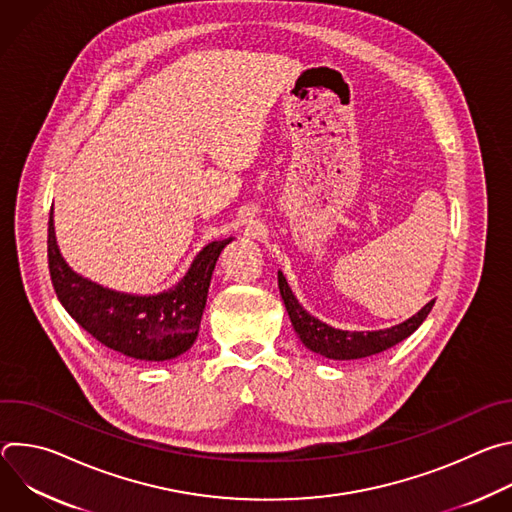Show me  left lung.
<instances>
[{
    "label": "left lung",
    "instance_id": "left-lung-1",
    "mask_svg": "<svg viewBox=\"0 0 512 512\" xmlns=\"http://www.w3.org/2000/svg\"><path fill=\"white\" fill-rule=\"evenodd\" d=\"M277 285H279V294L285 304L287 316L291 320V326H294L302 344L308 350H312L324 358H330V360H354V358L373 356V354H379V352L399 344L401 340L411 336L423 324V320L427 318V314L431 312V308L435 304V300L427 302L417 314H413L405 322L391 326V328L369 330V332L340 330V328H334V326L314 318L308 310H304V306L294 296V291H291V287L281 271H277Z\"/></svg>",
    "mask_w": 512,
    "mask_h": 512
}]
</instances>
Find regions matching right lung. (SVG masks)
<instances>
[{
  "mask_svg": "<svg viewBox=\"0 0 512 512\" xmlns=\"http://www.w3.org/2000/svg\"><path fill=\"white\" fill-rule=\"evenodd\" d=\"M231 241L204 245L180 281L160 294H127L83 277L64 261L50 208L48 267L60 304L93 338L127 358L164 362L196 342L214 265Z\"/></svg>",
  "mask_w": 512,
  "mask_h": 512,
  "instance_id": "1",
  "label": "right lung"
}]
</instances>
